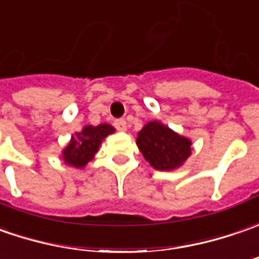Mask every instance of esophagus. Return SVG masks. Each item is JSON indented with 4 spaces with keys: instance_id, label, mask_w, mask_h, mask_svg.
<instances>
[{
    "instance_id": "34e87169",
    "label": "esophagus",
    "mask_w": 259,
    "mask_h": 259,
    "mask_svg": "<svg viewBox=\"0 0 259 259\" xmlns=\"http://www.w3.org/2000/svg\"><path fill=\"white\" fill-rule=\"evenodd\" d=\"M114 127L119 130V132H126L127 130V123L124 119H120V120L114 121Z\"/></svg>"
}]
</instances>
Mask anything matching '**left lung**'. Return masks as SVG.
<instances>
[{
	"instance_id": "left-lung-1",
	"label": "left lung",
	"mask_w": 259,
	"mask_h": 259,
	"mask_svg": "<svg viewBox=\"0 0 259 259\" xmlns=\"http://www.w3.org/2000/svg\"><path fill=\"white\" fill-rule=\"evenodd\" d=\"M136 145L149 165L157 170H175L192 155V140L162 121L146 123L138 133Z\"/></svg>"
}]
</instances>
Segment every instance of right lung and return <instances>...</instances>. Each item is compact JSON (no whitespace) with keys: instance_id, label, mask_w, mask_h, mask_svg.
<instances>
[{"instance_id":"obj_1","label":"right lung","mask_w":259,"mask_h":259,"mask_svg":"<svg viewBox=\"0 0 259 259\" xmlns=\"http://www.w3.org/2000/svg\"><path fill=\"white\" fill-rule=\"evenodd\" d=\"M112 133H114V127L107 123H102L99 126H84L81 132H77L71 136L67 146L61 150V160L76 169L84 167L93 160L103 140Z\"/></svg>"}]
</instances>
